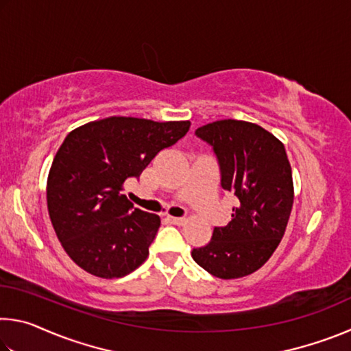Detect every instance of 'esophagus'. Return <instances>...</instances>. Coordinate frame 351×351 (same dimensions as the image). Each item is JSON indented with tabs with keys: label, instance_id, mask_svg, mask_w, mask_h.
Segmentation results:
<instances>
[{
	"label": "esophagus",
	"instance_id": "34e87169",
	"mask_svg": "<svg viewBox=\"0 0 351 351\" xmlns=\"http://www.w3.org/2000/svg\"><path fill=\"white\" fill-rule=\"evenodd\" d=\"M169 221L171 224H176V226H182L186 223V218H178V217H169Z\"/></svg>",
	"mask_w": 351,
	"mask_h": 351
}]
</instances>
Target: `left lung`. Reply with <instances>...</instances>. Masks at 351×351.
<instances>
[{"label":"left lung","instance_id":"left-lung-1","mask_svg":"<svg viewBox=\"0 0 351 351\" xmlns=\"http://www.w3.org/2000/svg\"><path fill=\"white\" fill-rule=\"evenodd\" d=\"M195 133L213 147L221 186L239 204L232 219L213 229L209 245L193 249L192 257L223 280L246 277L271 258L287 230L294 203L287 150L268 130L235 119L207 123Z\"/></svg>","mask_w":351,"mask_h":351}]
</instances>
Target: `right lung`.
<instances>
[{
  "label": "right lung",
  "mask_w": 351,
  "mask_h": 351,
  "mask_svg": "<svg viewBox=\"0 0 351 351\" xmlns=\"http://www.w3.org/2000/svg\"><path fill=\"white\" fill-rule=\"evenodd\" d=\"M189 128L190 121L112 116L64 138L47 175V210L64 252L83 271L117 278L147 260L161 218L133 207L122 193L125 181Z\"/></svg>",
  "instance_id": "1"
}]
</instances>
